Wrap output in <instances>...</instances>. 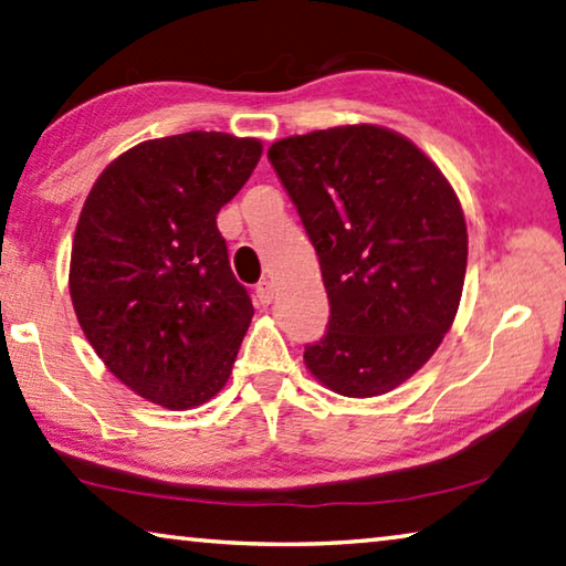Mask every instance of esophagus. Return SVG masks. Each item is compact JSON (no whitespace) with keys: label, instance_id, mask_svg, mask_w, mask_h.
Masks as SVG:
<instances>
[{"label":"esophagus","instance_id":"esophagus-1","mask_svg":"<svg viewBox=\"0 0 566 566\" xmlns=\"http://www.w3.org/2000/svg\"><path fill=\"white\" fill-rule=\"evenodd\" d=\"M256 300H260L262 306H270L274 300V284L270 280H264L256 284Z\"/></svg>","mask_w":566,"mask_h":566}]
</instances>
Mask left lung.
<instances>
[{
	"mask_svg": "<svg viewBox=\"0 0 566 566\" xmlns=\"http://www.w3.org/2000/svg\"><path fill=\"white\" fill-rule=\"evenodd\" d=\"M266 158L322 264L326 334L304 348L318 384L381 396L423 366L458 314L468 228L455 190L423 150L381 126L276 140Z\"/></svg>",
	"mask_w": 566,
	"mask_h": 566,
	"instance_id": "obj_1",
	"label": "left lung"
}]
</instances>
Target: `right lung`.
<instances>
[{
    "mask_svg": "<svg viewBox=\"0 0 566 566\" xmlns=\"http://www.w3.org/2000/svg\"><path fill=\"white\" fill-rule=\"evenodd\" d=\"M262 156L256 138L190 130L138 143L81 210L69 292L108 371L150 403L188 410L228 384L252 322L218 212Z\"/></svg>",
    "mask_w": 566,
    "mask_h": 566,
    "instance_id": "right-lung-1",
    "label": "right lung"
}]
</instances>
